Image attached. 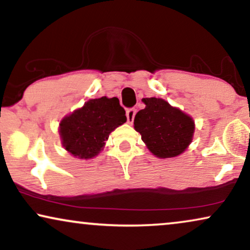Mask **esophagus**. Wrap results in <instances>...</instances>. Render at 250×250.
Returning a JSON list of instances; mask_svg holds the SVG:
<instances>
[{
  "mask_svg": "<svg viewBox=\"0 0 250 250\" xmlns=\"http://www.w3.org/2000/svg\"><path fill=\"white\" fill-rule=\"evenodd\" d=\"M135 114H136V110L134 108H129V109H127V110H126V117H127L128 123H132L133 121H134Z\"/></svg>",
  "mask_w": 250,
  "mask_h": 250,
  "instance_id": "obj_1",
  "label": "esophagus"
}]
</instances>
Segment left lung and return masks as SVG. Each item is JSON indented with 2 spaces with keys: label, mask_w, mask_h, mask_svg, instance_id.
<instances>
[{
  "label": "left lung",
  "mask_w": 250,
  "mask_h": 250,
  "mask_svg": "<svg viewBox=\"0 0 250 250\" xmlns=\"http://www.w3.org/2000/svg\"><path fill=\"white\" fill-rule=\"evenodd\" d=\"M146 108L135 115L134 128L150 151L159 158L179 156L192 141L194 123L163 99H143Z\"/></svg>",
  "instance_id": "left-lung-1"
}]
</instances>
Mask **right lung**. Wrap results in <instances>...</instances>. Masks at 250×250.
Returning <instances> with one entry per match:
<instances>
[{"instance_id": "obj_1", "label": "right lung", "mask_w": 250, "mask_h": 250, "mask_svg": "<svg viewBox=\"0 0 250 250\" xmlns=\"http://www.w3.org/2000/svg\"><path fill=\"white\" fill-rule=\"evenodd\" d=\"M126 122L124 108L117 98L92 99L64 117L60 136L67 151L81 159L93 158L104 148L109 134Z\"/></svg>"}]
</instances>
